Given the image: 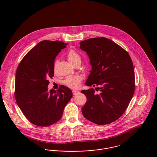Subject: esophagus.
<instances>
[{"label":"esophagus","instance_id":"obj_1","mask_svg":"<svg viewBox=\"0 0 157 157\" xmlns=\"http://www.w3.org/2000/svg\"><path fill=\"white\" fill-rule=\"evenodd\" d=\"M78 93H79V91H77V90H73V91H72V94H73L74 95H76V94H78Z\"/></svg>","mask_w":157,"mask_h":157}]
</instances>
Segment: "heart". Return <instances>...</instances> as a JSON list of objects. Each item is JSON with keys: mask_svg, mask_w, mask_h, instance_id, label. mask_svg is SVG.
<instances>
[{"mask_svg": "<svg viewBox=\"0 0 157 157\" xmlns=\"http://www.w3.org/2000/svg\"><path fill=\"white\" fill-rule=\"evenodd\" d=\"M67 58L69 62L74 65L77 61L81 60L80 55L74 50H70L67 54ZM82 77L78 75L69 76L64 80V84L71 89H77L81 85Z\"/></svg>", "mask_w": 157, "mask_h": 157, "instance_id": "obj_1", "label": "heart"}]
</instances>
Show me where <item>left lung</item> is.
<instances>
[{
    "label": "left lung",
    "instance_id": "1",
    "mask_svg": "<svg viewBox=\"0 0 157 157\" xmlns=\"http://www.w3.org/2000/svg\"><path fill=\"white\" fill-rule=\"evenodd\" d=\"M80 48L89 56L92 69L82 90L87 101L83 116L94 123L104 125L118 119L127 109L135 90V74L128 52L111 40L96 37L82 41Z\"/></svg>",
    "mask_w": 157,
    "mask_h": 157
}]
</instances>
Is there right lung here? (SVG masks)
I'll list each match as a JSON object with an SVG mask.
<instances>
[{"label": "right lung", "instance_id": "add662e5", "mask_svg": "<svg viewBox=\"0 0 157 157\" xmlns=\"http://www.w3.org/2000/svg\"><path fill=\"white\" fill-rule=\"evenodd\" d=\"M67 44L43 40L23 58L16 73L15 97L26 118L33 124L46 127L58 121L72 97V90L62 86L48 90V78L54 76V60Z\"/></svg>", "mask_w": 157, "mask_h": 157}]
</instances>
